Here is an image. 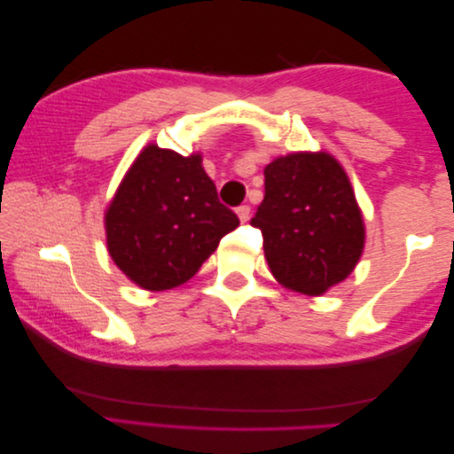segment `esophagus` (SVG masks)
Segmentation results:
<instances>
[{"label":"esophagus","instance_id":"obj_1","mask_svg":"<svg viewBox=\"0 0 454 454\" xmlns=\"http://www.w3.org/2000/svg\"><path fill=\"white\" fill-rule=\"evenodd\" d=\"M249 215H251V207H249V205L237 207V217H239L243 223L249 221Z\"/></svg>","mask_w":454,"mask_h":454}]
</instances>
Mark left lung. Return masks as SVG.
I'll return each mask as SVG.
<instances>
[{
  "label": "left lung",
  "instance_id": "left-lung-1",
  "mask_svg": "<svg viewBox=\"0 0 454 454\" xmlns=\"http://www.w3.org/2000/svg\"><path fill=\"white\" fill-rule=\"evenodd\" d=\"M265 197L251 225L263 235L270 270L297 294L322 295L344 281L364 249L352 184L328 153H294L263 170Z\"/></svg>",
  "mask_w": 454,
  "mask_h": 454
}]
</instances>
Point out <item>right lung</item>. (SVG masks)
Instances as JSON below:
<instances>
[{
    "label": "right lung",
    "mask_w": 454,
    "mask_h": 454,
    "mask_svg": "<svg viewBox=\"0 0 454 454\" xmlns=\"http://www.w3.org/2000/svg\"><path fill=\"white\" fill-rule=\"evenodd\" d=\"M104 225L118 270L162 292L195 276L239 219L219 200L200 154L148 145L110 200Z\"/></svg>",
    "instance_id": "obj_1"
}]
</instances>
